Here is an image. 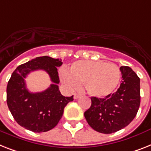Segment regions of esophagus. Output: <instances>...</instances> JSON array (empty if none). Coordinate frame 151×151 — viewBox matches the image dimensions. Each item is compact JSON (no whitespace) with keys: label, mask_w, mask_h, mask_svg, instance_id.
I'll list each match as a JSON object with an SVG mask.
<instances>
[{"label":"esophagus","mask_w":151,"mask_h":151,"mask_svg":"<svg viewBox=\"0 0 151 151\" xmlns=\"http://www.w3.org/2000/svg\"><path fill=\"white\" fill-rule=\"evenodd\" d=\"M73 98H74V99H78L80 98V95L78 94H74L73 95Z\"/></svg>","instance_id":"1"}]
</instances>
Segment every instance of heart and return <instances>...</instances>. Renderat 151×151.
I'll list each match as a JSON object with an SVG mask.
<instances>
[{
    "label": "heart",
    "mask_w": 151,
    "mask_h": 151,
    "mask_svg": "<svg viewBox=\"0 0 151 151\" xmlns=\"http://www.w3.org/2000/svg\"><path fill=\"white\" fill-rule=\"evenodd\" d=\"M62 81L70 89L84 83L91 96L105 98L116 90L121 80V71L116 64L104 61L80 60L71 65L69 72L62 70Z\"/></svg>",
    "instance_id": "heart-1"
}]
</instances>
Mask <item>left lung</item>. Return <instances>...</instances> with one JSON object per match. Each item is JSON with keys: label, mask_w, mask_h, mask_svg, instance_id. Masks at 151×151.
Masks as SVG:
<instances>
[{"label": "left lung", "mask_w": 151, "mask_h": 151, "mask_svg": "<svg viewBox=\"0 0 151 151\" xmlns=\"http://www.w3.org/2000/svg\"><path fill=\"white\" fill-rule=\"evenodd\" d=\"M120 71L122 81L118 90L103 99L91 97V105L84 112L89 126L99 133L109 134L125 128L139 109V77L129 67H121Z\"/></svg>", "instance_id": "left-lung-1"}]
</instances>
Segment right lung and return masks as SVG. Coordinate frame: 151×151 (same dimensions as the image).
<instances>
[{"label": "right lung", "mask_w": 151, "mask_h": 151, "mask_svg": "<svg viewBox=\"0 0 151 151\" xmlns=\"http://www.w3.org/2000/svg\"><path fill=\"white\" fill-rule=\"evenodd\" d=\"M62 60L44 56L18 66L12 73L7 86V104L14 120L26 129L35 133L54 128L62 118L65 106L73 100V95L65 97L59 91L57 67ZM43 69L53 84L42 93H32L26 88L24 79L29 73Z\"/></svg>", "instance_id": "add662e5"}]
</instances>
